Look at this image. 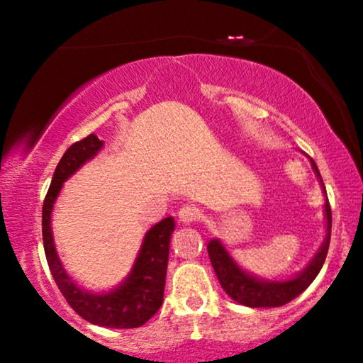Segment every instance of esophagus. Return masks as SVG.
I'll return each instance as SVG.
<instances>
[{
    "label": "esophagus",
    "instance_id": "esophagus-1",
    "mask_svg": "<svg viewBox=\"0 0 363 363\" xmlns=\"http://www.w3.org/2000/svg\"><path fill=\"white\" fill-rule=\"evenodd\" d=\"M199 216H201V211H199V208L194 206V205H186V206H182L181 210L177 211L179 222L184 223V225L198 222Z\"/></svg>",
    "mask_w": 363,
    "mask_h": 363
}]
</instances>
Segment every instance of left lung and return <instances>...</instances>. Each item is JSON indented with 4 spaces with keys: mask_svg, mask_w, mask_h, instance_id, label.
<instances>
[{
    "mask_svg": "<svg viewBox=\"0 0 363 363\" xmlns=\"http://www.w3.org/2000/svg\"><path fill=\"white\" fill-rule=\"evenodd\" d=\"M311 165L319 179L323 193L326 194V187L323 184L319 169L312 158ZM324 216H326V237H324L323 244L309 261V264L289 280H264V278L247 273L234 261L230 252L225 249L222 240L211 239L208 242V254H210L211 266L218 277L220 285L227 291L228 297L247 307H280L298 297L314 281V278L323 268L324 259H326L329 240H331V206H329L328 196L326 201H324Z\"/></svg>",
    "mask_w": 363,
    "mask_h": 363,
    "instance_id": "obj_1",
    "label": "left lung"
}]
</instances>
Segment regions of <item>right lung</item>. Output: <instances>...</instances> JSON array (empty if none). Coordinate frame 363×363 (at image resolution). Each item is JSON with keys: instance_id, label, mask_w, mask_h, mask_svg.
Wrapping results in <instances>:
<instances>
[{"instance_id": "right-lung-1", "label": "right lung", "mask_w": 363, "mask_h": 363, "mask_svg": "<svg viewBox=\"0 0 363 363\" xmlns=\"http://www.w3.org/2000/svg\"><path fill=\"white\" fill-rule=\"evenodd\" d=\"M102 147V140H99L95 135H89L66 150L54 170L51 186L45 194L43 206L45 259H48L49 269H51L57 289L61 290L66 302L80 318L104 328H140L152 315H155V312L160 309L162 302H164L170 235L176 228L172 216H167L162 222L153 225L145 234L131 272L116 289L107 291H90L78 285L66 273L65 266L57 256L56 245H54L51 215L54 203L61 193V187L83 164L97 155Z\"/></svg>"}]
</instances>
